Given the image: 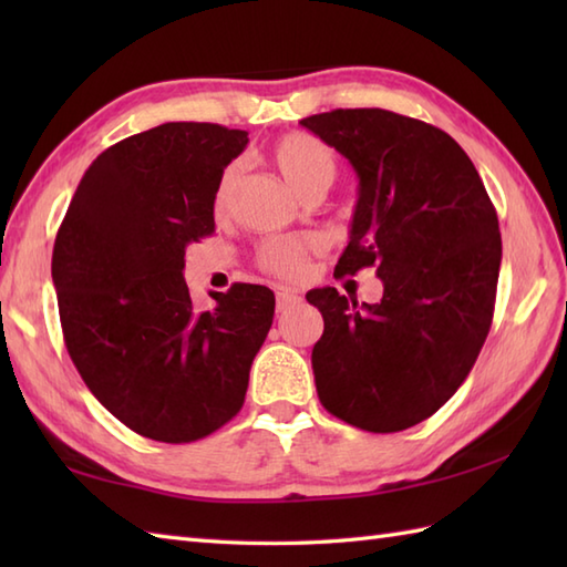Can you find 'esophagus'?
I'll use <instances>...</instances> for the list:
<instances>
[{"label": "esophagus", "instance_id": "1", "mask_svg": "<svg viewBox=\"0 0 567 567\" xmlns=\"http://www.w3.org/2000/svg\"><path fill=\"white\" fill-rule=\"evenodd\" d=\"M299 302H302V297H299L295 290H280V292H277V311H290Z\"/></svg>", "mask_w": 567, "mask_h": 567}]
</instances>
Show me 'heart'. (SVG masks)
I'll return each mask as SVG.
<instances>
[{
  "label": "heart",
  "instance_id": "obj_1",
  "mask_svg": "<svg viewBox=\"0 0 567 567\" xmlns=\"http://www.w3.org/2000/svg\"><path fill=\"white\" fill-rule=\"evenodd\" d=\"M272 158L280 167V173L287 177L299 195L315 183H331L336 173V158L327 143L309 134H287L275 143ZM240 175V163L226 165V171L219 177V185L214 192V209L224 212L228 199L234 195V187ZM321 246L317 236H295V238H270L265 240L258 252L260 265L272 275L280 277H297L305 270L309 252H315Z\"/></svg>",
  "mask_w": 567,
  "mask_h": 567
}]
</instances>
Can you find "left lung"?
<instances>
[{
	"instance_id": "left-lung-1",
	"label": "left lung",
	"mask_w": 567,
	"mask_h": 567,
	"mask_svg": "<svg viewBox=\"0 0 567 567\" xmlns=\"http://www.w3.org/2000/svg\"><path fill=\"white\" fill-rule=\"evenodd\" d=\"M358 175L339 275L375 268L378 305L307 292L323 317L311 368L323 409L372 433L404 431L451 400L483 348L502 262L497 212L445 131L388 110L302 118Z\"/></svg>"
}]
</instances>
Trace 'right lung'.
<instances>
[{"instance_id": "1", "label": "right lung", "mask_w": 567, "mask_h": 567, "mask_svg": "<svg viewBox=\"0 0 567 567\" xmlns=\"http://www.w3.org/2000/svg\"><path fill=\"white\" fill-rule=\"evenodd\" d=\"M248 131L171 122L100 153L53 246L68 353L84 384L141 436L189 443L244 406L275 295L236 282L192 305L185 250L214 231V192Z\"/></svg>"}]
</instances>
